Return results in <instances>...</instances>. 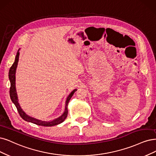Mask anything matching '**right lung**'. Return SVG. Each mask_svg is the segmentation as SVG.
Instances as JSON below:
<instances>
[{
    "label": "right lung",
    "mask_w": 156,
    "mask_h": 156,
    "mask_svg": "<svg viewBox=\"0 0 156 156\" xmlns=\"http://www.w3.org/2000/svg\"><path fill=\"white\" fill-rule=\"evenodd\" d=\"M19 50H20V49H19L18 51H17L15 62L13 63V64L12 65V66L10 67V69L9 71V79L10 83H11V87L9 89V95H10L11 100L14 103L15 105L16 106V107L17 108V111H18L20 117L27 122H31L34 124L40 125V126H52L57 125L62 123L67 116V114H68L67 106H68L69 101L71 100V97L73 96L74 93L77 90V89H74L67 96L66 101V106H65L64 112H63V113L58 118H56L53 120H51V121H42V120H40V119H36V118H33L30 116H29V115H27L24 111L22 110V108H21L19 103L18 96H17V93H16V90L15 73H16L17 65H18V62H19V55H20Z\"/></svg>",
    "instance_id": "1"
}]
</instances>
